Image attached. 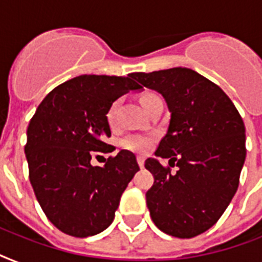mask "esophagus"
Here are the masks:
<instances>
[{"label":"esophagus","instance_id":"34e87169","mask_svg":"<svg viewBox=\"0 0 262 262\" xmlns=\"http://www.w3.org/2000/svg\"><path fill=\"white\" fill-rule=\"evenodd\" d=\"M137 163L141 168L144 167V163H145V159H144V156H137Z\"/></svg>","mask_w":262,"mask_h":262}]
</instances>
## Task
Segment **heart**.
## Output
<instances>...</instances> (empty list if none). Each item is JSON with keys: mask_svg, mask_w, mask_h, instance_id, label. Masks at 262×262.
<instances>
[{"mask_svg": "<svg viewBox=\"0 0 262 262\" xmlns=\"http://www.w3.org/2000/svg\"><path fill=\"white\" fill-rule=\"evenodd\" d=\"M158 95L155 94H145L141 96V104L145 106L149 100H152L154 98H156ZM117 106H118V102H114L108 107L107 110V121L108 123L114 122L115 118V111H117ZM152 143H154V139L151 136L148 135H127L126 137H123L121 140V147H123L127 151L132 152H139V154H145V152L151 148Z\"/></svg>", "mask_w": 262, "mask_h": 262, "instance_id": "obj_1", "label": "heart"}]
</instances>
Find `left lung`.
<instances>
[{"label":"left lung","instance_id":"8db88e82","mask_svg":"<svg viewBox=\"0 0 262 262\" xmlns=\"http://www.w3.org/2000/svg\"><path fill=\"white\" fill-rule=\"evenodd\" d=\"M132 77L159 92L171 113L155 155L170 166L177 162L178 171L145 160L155 178L145 194L149 215L168 235H200L220 219L239 185L246 158L242 117L219 85L187 68Z\"/></svg>","mask_w":262,"mask_h":262}]
</instances>
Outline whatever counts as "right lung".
<instances>
[{
  "label": "right lung",
  "instance_id": "obj_1",
  "mask_svg": "<svg viewBox=\"0 0 262 262\" xmlns=\"http://www.w3.org/2000/svg\"><path fill=\"white\" fill-rule=\"evenodd\" d=\"M121 76L83 75L55 87L39 104L24 147L30 181L45 215L68 235L85 238L106 230L127 183L140 170L122 149L92 166L95 154L115 149L104 143L111 130L107 110L140 85Z\"/></svg>",
  "mask_w": 262,
  "mask_h": 262
}]
</instances>
